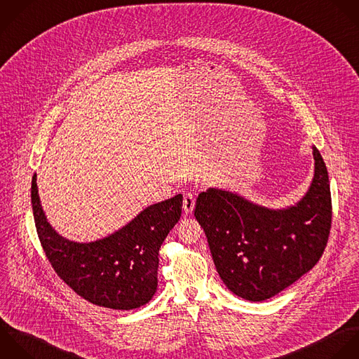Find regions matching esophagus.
Listing matches in <instances>:
<instances>
[{"label":"esophagus","instance_id":"esophagus-1","mask_svg":"<svg viewBox=\"0 0 359 359\" xmlns=\"http://www.w3.org/2000/svg\"><path fill=\"white\" fill-rule=\"evenodd\" d=\"M194 205H196V198H194V194L191 193H187L183 198V210L186 214H191L193 210H194Z\"/></svg>","mask_w":359,"mask_h":359}]
</instances>
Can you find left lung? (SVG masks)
<instances>
[{
  "instance_id": "obj_1",
  "label": "left lung",
  "mask_w": 359,
  "mask_h": 359,
  "mask_svg": "<svg viewBox=\"0 0 359 359\" xmlns=\"http://www.w3.org/2000/svg\"><path fill=\"white\" fill-rule=\"evenodd\" d=\"M315 173L305 196L269 208L225 189L198 194L194 217L205 232L215 269L235 295L266 301L313 269L332 226L326 163L313 145Z\"/></svg>"
}]
</instances>
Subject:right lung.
<instances>
[{
    "instance_id": "obj_1",
    "label": "right lung",
    "mask_w": 359,
    "mask_h": 359,
    "mask_svg": "<svg viewBox=\"0 0 359 359\" xmlns=\"http://www.w3.org/2000/svg\"><path fill=\"white\" fill-rule=\"evenodd\" d=\"M37 175L32 208L43 250L61 280L93 305L131 311L148 304L158 288L159 249L182 215L183 196L148 205L118 231L92 242L61 236L47 221Z\"/></svg>"
}]
</instances>
